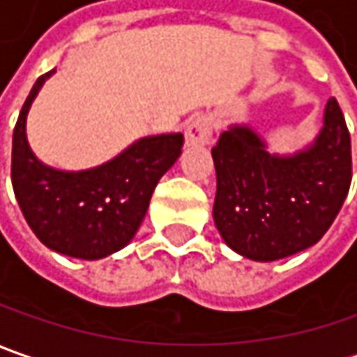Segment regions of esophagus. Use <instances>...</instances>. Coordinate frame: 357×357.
I'll list each match as a JSON object with an SVG mask.
<instances>
[{"instance_id":"esophagus-1","label":"esophagus","mask_w":357,"mask_h":357,"mask_svg":"<svg viewBox=\"0 0 357 357\" xmlns=\"http://www.w3.org/2000/svg\"><path fill=\"white\" fill-rule=\"evenodd\" d=\"M211 117L208 116H195L190 119L188 128H185V144L188 146H204L208 144L211 137Z\"/></svg>"}]
</instances>
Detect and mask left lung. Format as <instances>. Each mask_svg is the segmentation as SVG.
Segmentation results:
<instances>
[{
    "instance_id": "left-lung-1",
    "label": "left lung",
    "mask_w": 357,
    "mask_h": 357,
    "mask_svg": "<svg viewBox=\"0 0 357 357\" xmlns=\"http://www.w3.org/2000/svg\"><path fill=\"white\" fill-rule=\"evenodd\" d=\"M218 190L213 220L241 256H294L330 229L351 183V139L335 100L316 144L294 158L270 155L250 128H231L211 149Z\"/></svg>"
}]
</instances>
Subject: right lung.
<instances>
[{"label": "right lung", "instance_id": "add662e5", "mask_svg": "<svg viewBox=\"0 0 357 357\" xmlns=\"http://www.w3.org/2000/svg\"><path fill=\"white\" fill-rule=\"evenodd\" d=\"M52 73L39 75L13 128V192L41 243L63 256L100 259L132 241L158 181L181 153L183 135L144 137L87 172L52 169L38 162L25 139L29 105Z\"/></svg>", "mask_w": 357, "mask_h": 357}]
</instances>
